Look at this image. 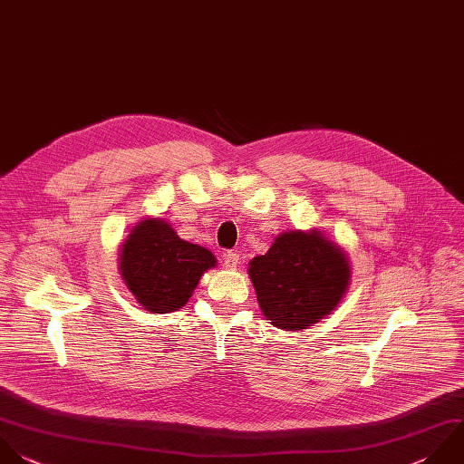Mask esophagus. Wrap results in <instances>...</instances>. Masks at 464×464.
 <instances>
[{"mask_svg": "<svg viewBox=\"0 0 464 464\" xmlns=\"http://www.w3.org/2000/svg\"><path fill=\"white\" fill-rule=\"evenodd\" d=\"M223 265H225V268L234 270V268L239 265V254H236V252H227V254L223 256Z\"/></svg>", "mask_w": 464, "mask_h": 464, "instance_id": "obj_1", "label": "esophagus"}]
</instances>
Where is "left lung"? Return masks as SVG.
Wrapping results in <instances>:
<instances>
[{
  "mask_svg": "<svg viewBox=\"0 0 464 464\" xmlns=\"http://www.w3.org/2000/svg\"><path fill=\"white\" fill-rule=\"evenodd\" d=\"M259 306L283 330H303L341 301L350 266L344 252L319 232L281 234L265 256L250 261Z\"/></svg>",
  "mask_w": 464,
  "mask_h": 464,
  "instance_id": "1",
  "label": "left lung"
}]
</instances>
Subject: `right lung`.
Wrapping results in <instances>:
<instances>
[{"mask_svg":"<svg viewBox=\"0 0 464 464\" xmlns=\"http://www.w3.org/2000/svg\"><path fill=\"white\" fill-rule=\"evenodd\" d=\"M210 266H216L210 250L183 241L169 223L156 218L132 230L120 259L129 290L154 314L181 308Z\"/></svg>","mask_w":464,"mask_h":464,"instance_id":"right-lung-1","label":"right lung"}]
</instances>
